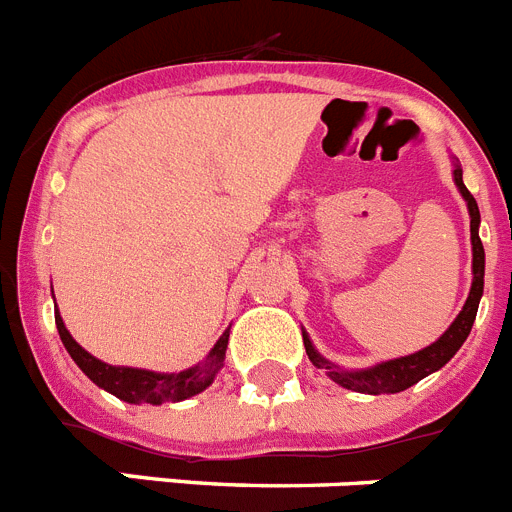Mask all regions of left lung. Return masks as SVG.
Listing matches in <instances>:
<instances>
[{"mask_svg":"<svg viewBox=\"0 0 512 512\" xmlns=\"http://www.w3.org/2000/svg\"><path fill=\"white\" fill-rule=\"evenodd\" d=\"M453 159V182L459 188L461 198L466 201V208H469V229H471V288L469 296H466L464 309L459 311V317L453 319L451 327L443 332L435 342H430L428 348L417 350V353L410 355H399V358H391V361H381L376 366L368 368H340L332 361H327L317 348L311 337L306 335L304 330V348L309 361L317 368H324L327 376H330L335 384H340L342 389L350 391H361V394H397V391L410 389L417 381H422L430 373L441 371L453 355L459 353V348L464 345V340L469 337L471 324L477 319L479 301H482L484 293V247L482 239H479V206L474 201V195L466 190L464 185V172H461L459 159Z\"/></svg>","mask_w":512,"mask_h":512,"instance_id":"1","label":"left lung"}]
</instances>
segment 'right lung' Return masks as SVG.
<instances>
[{
	"label": "right lung",
	"mask_w": 512,
	"mask_h": 512,
	"mask_svg": "<svg viewBox=\"0 0 512 512\" xmlns=\"http://www.w3.org/2000/svg\"><path fill=\"white\" fill-rule=\"evenodd\" d=\"M53 291V288H51ZM56 327H59L61 342H64L66 353L71 355V361L82 368V373L92 384L100 389L110 391L113 397L123 399L128 404H164V402H182L195 394L206 391L213 384V379L219 376L224 368L226 345H229V330L216 340L208 355L198 366H190L185 371L177 373H159L146 371V368H128V366H110V363L100 361L92 353L79 345L71 332L66 330L61 311L56 306Z\"/></svg>",
	"instance_id": "1"
}]
</instances>
